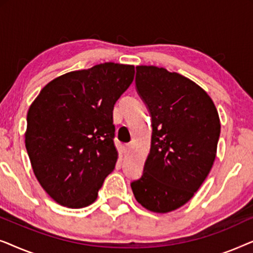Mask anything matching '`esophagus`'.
Listing matches in <instances>:
<instances>
[{
    "instance_id": "obj_1",
    "label": "esophagus",
    "mask_w": 253,
    "mask_h": 253,
    "mask_svg": "<svg viewBox=\"0 0 253 253\" xmlns=\"http://www.w3.org/2000/svg\"><path fill=\"white\" fill-rule=\"evenodd\" d=\"M122 150H123V153H124V154H127V153H130V151H131V145H130V144L123 145Z\"/></svg>"
}]
</instances>
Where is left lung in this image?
<instances>
[{
    "label": "left lung",
    "instance_id": "left-lung-1",
    "mask_svg": "<svg viewBox=\"0 0 253 253\" xmlns=\"http://www.w3.org/2000/svg\"><path fill=\"white\" fill-rule=\"evenodd\" d=\"M137 91L152 117L150 153L131 183L134 198L154 213L184 205L210 174L220 119L211 96L191 79L154 65L136 67Z\"/></svg>",
    "mask_w": 253,
    "mask_h": 253
}]
</instances>
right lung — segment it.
Instances as JSON below:
<instances>
[{
    "label": "right lung",
    "mask_w": 253,
    "mask_h": 253,
    "mask_svg": "<svg viewBox=\"0 0 253 253\" xmlns=\"http://www.w3.org/2000/svg\"><path fill=\"white\" fill-rule=\"evenodd\" d=\"M133 77V65L114 62L71 71L48 83L30 106L27 154L40 185L60 205H91L115 168L113 109Z\"/></svg>",
    "instance_id": "right-lung-1"
}]
</instances>
